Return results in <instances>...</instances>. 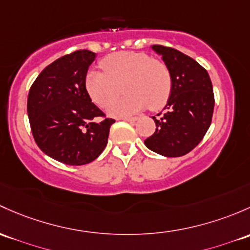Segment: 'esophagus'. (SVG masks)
<instances>
[{
    "label": "esophagus",
    "mask_w": 250,
    "mask_h": 250,
    "mask_svg": "<svg viewBox=\"0 0 250 250\" xmlns=\"http://www.w3.org/2000/svg\"><path fill=\"white\" fill-rule=\"evenodd\" d=\"M121 120L128 121V122H135V121H138V117H123Z\"/></svg>",
    "instance_id": "34e87169"
}]
</instances>
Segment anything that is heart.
<instances>
[{
  "label": "heart",
  "instance_id": "obj_1",
  "mask_svg": "<svg viewBox=\"0 0 250 250\" xmlns=\"http://www.w3.org/2000/svg\"><path fill=\"white\" fill-rule=\"evenodd\" d=\"M101 67L104 73L91 69L85 75V90L92 102L101 107L106 106L123 82L124 93L127 94L108 104L109 116H130L147 105L151 110H159L171 96L172 77L169 67L144 52L123 51L109 55L102 60Z\"/></svg>",
  "mask_w": 250,
  "mask_h": 250
}]
</instances>
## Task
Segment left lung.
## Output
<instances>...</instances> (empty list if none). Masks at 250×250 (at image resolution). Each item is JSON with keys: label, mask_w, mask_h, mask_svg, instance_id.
<instances>
[{"label": "left lung", "mask_w": 250, "mask_h": 250, "mask_svg": "<svg viewBox=\"0 0 250 250\" xmlns=\"http://www.w3.org/2000/svg\"><path fill=\"white\" fill-rule=\"evenodd\" d=\"M152 50L169 67L172 91L165 112L152 117L156 132L145 140L147 148L164 157H181L199 145L209 125L214 96L208 73L183 52L163 45Z\"/></svg>", "instance_id": "left-lung-1"}]
</instances>
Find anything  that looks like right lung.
<instances>
[{
	"mask_svg": "<svg viewBox=\"0 0 250 250\" xmlns=\"http://www.w3.org/2000/svg\"><path fill=\"white\" fill-rule=\"evenodd\" d=\"M78 50L42 70L31 86L27 114L39 148L67 165H85L104 151L115 120L105 118L85 90V75L96 60Z\"/></svg>",
	"mask_w": 250,
	"mask_h": 250,
	"instance_id": "obj_1",
	"label": "right lung"
}]
</instances>
